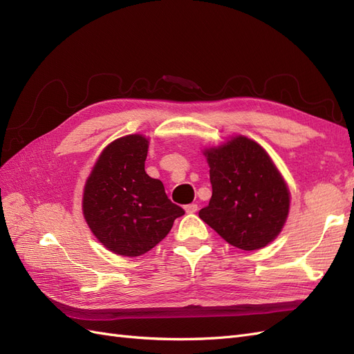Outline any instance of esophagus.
Listing matches in <instances>:
<instances>
[{
  "label": "esophagus",
  "instance_id": "esophagus-1",
  "mask_svg": "<svg viewBox=\"0 0 354 354\" xmlns=\"http://www.w3.org/2000/svg\"><path fill=\"white\" fill-rule=\"evenodd\" d=\"M185 209H186L187 214H194V212L198 211V205H196V203H189V205L185 207Z\"/></svg>",
  "mask_w": 354,
  "mask_h": 354
}]
</instances>
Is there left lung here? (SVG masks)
<instances>
[{"mask_svg": "<svg viewBox=\"0 0 354 354\" xmlns=\"http://www.w3.org/2000/svg\"><path fill=\"white\" fill-rule=\"evenodd\" d=\"M212 196L201 220L227 243L260 250L281 233L289 212V190L264 149L243 136L203 151Z\"/></svg>", "mask_w": 354, "mask_h": 354, "instance_id": "obj_1", "label": "left lung"}]
</instances>
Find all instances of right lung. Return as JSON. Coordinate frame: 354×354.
<instances>
[{
    "label": "right lung",
    "instance_id": "obj_1",
    "mask_svg": "<svg viewBox=\"0 0 354 354\" xmlns=\"http://www.w3.org/2000/svg\"><path fill=\"white\" fill-rule=\"evenodd\" d=\"M147 147L140 134L112 142L84 187L82 212L88 227L109 251L125 257L151 251L185 214L168 199L162 181L146 174Z\"/></svg>",
    "mask_w": 354,
    "mask_h": 354
}]
</instances>
